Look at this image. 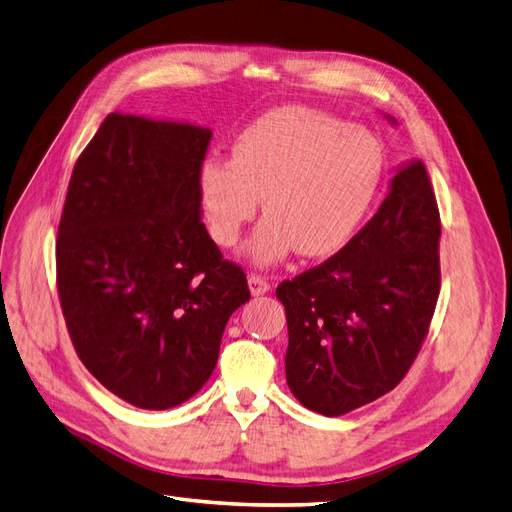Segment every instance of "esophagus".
I'll use <instances>...</instances> for the list:
<instances>
[{"instance_id": "34e87169", "label": "esophagus", "mask_w": 512, "mask_h": 512, "mask_svg": "<svg viewBox=\"0 0 512 512\" xmlns=\"http://www.w3.org/2000/svg\"><path fill=\"white\" fill-rule=\"evenodd\" d=\"M248 290H251L253 296H261L270 292V283L264 277H259V274H248Z\"/></svg>"}]
</instances>
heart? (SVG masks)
Masks as SVG:
<instances>
[{"instance_id":"obj_1","label":"heart","mask_w":512,"mask_h":512,"mask_svg":"<svg viewBox=\"0 0 512 512\" xmlns=\"http://www.w3.org/2000/svg\"><path fill=\"white\" fill-rule=\"evenodd\" d=\"M385 175V153L370 131L333 116L283 106L261 114L233 144V157H207L199 196L209 231L233 246L259 209L246 257L272 266L298 251L329 257L355 238Z\"/></svg>"}]
</instances>
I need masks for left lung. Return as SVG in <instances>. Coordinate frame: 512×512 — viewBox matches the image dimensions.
<instances>
[{
  "label": "left lung",
  "mask_w": 512,
  "mask_h": 512,
  "mask_svg": "<svg viewBox=\"0 0 512 512\" xmlns=\"http://www.w3.org/2000/svg\"><path fill=\"white\" fill-rule=\"evenodd\" d=\"M439 235L426 166L411 160L342 251L277 287L290 335L285 376L300 404L337 417L402 381L439 298Z\"/></svg>",
  "instance_id": "8db88e82"
}]
</instances>
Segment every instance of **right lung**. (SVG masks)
<instances>
[{
  "label": "right lung",
  "mask_w": 512,
  "mask_h": 512,
  "mask_svg": "<svg viewBox=\"0 0 512 512\" xmlns=\"http://www.w3.org/2000/svg\"><path fill=\"white\" fill-rule=\"evenodd\" d=\"M209 138L207 127L112 112L69 181L56 242L64 320L88 372L138 409L192 398L251 298L201 220Z\"/></svg>",
  "instance_id": "add662e5"
}]
</instances>
